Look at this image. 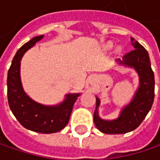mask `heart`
<instances>
[{"instance_id":"b5f03b06","label":"heart","mask_w":160,"mask_h":160,"mask_svg":"<svg viewBox=\"0 0 160 160\" xmlns=\"http://www.w3.org/2000/svg\"><path fill=\"white\" fill-rule=\"evenodd\" d=\"M112 46H113V44H112V43H108V44L107 45V49H111Z\"/></svg>"}]
</instances>
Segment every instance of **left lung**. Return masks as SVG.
Instances as JSON below:
<instances>
[{
  "label": "left lung",
  "mask_w": 160,
  "mask_h": 160,
  "mask_svg": "<svg viewBox=\"0 0 160 160\" xmlns=\"http://www.w3.org/2000/svg\"><path fill=\"white\" fill-rule=\"evenodd\" d=\"M134 50L126 53L122 60L118 59V65L133 68L139 76V86L132 99L111 120L103 119L99 116L100 99L96 96V107L93 113V121L96 128L107 134H121L135 130L144 119L152 108L155 96V78L151 68L148 52L133 38H131Z\"/></svg>",
  "instance_id": "8db88e82"
}]
</instances>
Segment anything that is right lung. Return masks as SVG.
I'll return each instance as SVG.
<instances>
[{
	"mask_svg": "<svg viewBox=\"0 0 160 160\" xmlns=\"http://www.w3.org/2000/svg\"><path fill=\"white\" fill-rule=\"evenodd\" d=\"M43 37H34L16 52L8 70L7 96L10 109L23 127L40 133H54L68 123L73 106L80 93H68L63 102L45 106L34 101L25 92L20 77L21 59L28 50Z\"/></svg>",
	"mask_w": 160,
	"mask_h": 160,
	"instance_id": "obj_1",
	"label": "right lung"
}]
</instances>
